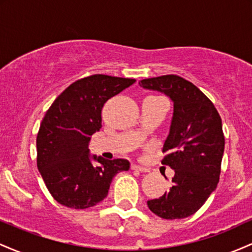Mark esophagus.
<instances>
[{
  "label": "esophagus",
  "instance_id": "34e87169",
  "mask_svg": "<svg viewBox=\"0 0 252 252\" xmlns=\"http://www.w3.org/2000/svg\"><path fill=\"white\" fill-rule=\"evenodd\" d=\"M131 169L132 170H137V172H140V173H148L149 172V170L147 168H144V167H141V166H137V164H132Z\"/></svg>",
  "mask_w": 252,
  "mask_h": 252
}]
</instances>
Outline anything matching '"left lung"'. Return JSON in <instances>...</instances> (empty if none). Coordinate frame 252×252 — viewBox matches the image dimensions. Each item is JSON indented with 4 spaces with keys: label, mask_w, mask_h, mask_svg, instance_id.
Instances as JSON below:
<instances>
[{
    "label": "left lung",
    "mask_w": 252,
    "mask_h": 252,
    "mask_svg": "<svg viewBox=\"0 0 252 252\" xmlns=\"http://www.w3.org/2000/svg\"><path fill=\"white\" fill-rule=\"evenodd\" d=\"M138 85L161 92L173 102L162 148L168 154L162 163L175 174L168 192L147 205L160 218H187L200 209L218 185L225 147L221 118L200 90L175 74L140 80Z\"/></svg>",
    "instance_id": "obj_1"
}]
</instances>
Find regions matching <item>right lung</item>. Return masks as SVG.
<instances>
[{
  "instance_id": "add662e5",
  "label": "right lung",
  "mask_w": 252,
  "mask_h": 252,
  "mask_svg": "<svg viewBox=\"0 0 252 252\" xmlns=\"http://www.w3.org/2000/svg\"><path fill=\"white\" fill-rule=\"evenodd\" d=\"M135 82L105 74L83 78L47 110L36 137L37 169L59 204L76 210L94 206L108 195L114 176L129 170V161L124 158L91 155L89 143L102 128L106 100Z\"/></svg>"
}]
</instances>
